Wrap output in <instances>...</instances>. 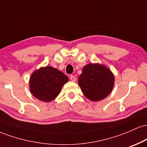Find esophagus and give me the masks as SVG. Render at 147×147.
I'll return each instance as SVG.
<instances>
[{
    "instance_id": "34e87169",
    "label": "esophagus",
    "mask_w": 147,
    "mask_h": 147,
    "mask_svg": "<svg viewBox=\"0 0 147 147\" xmlns=\"http://www.w3.org/2000/svg\"><path fill=\"white\" fill-rule=\"evenodd\" d=\"M70 80H71L72 82H75V81H76V77H75V76H73V75L70 76Z\"/></svg>"
}]
</instances>
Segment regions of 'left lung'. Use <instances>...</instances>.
<instances>
[{
	"mask_svg": "<svg viewBox=\"0 0 147 147\" xmlns=\"http://www.w3.org/2000/svg\"><path fill=\"white\" fill-rule=\"evenodd\" d=\"M78 84L84 95L92 102H98L110 95L114 86L113 73L106 65L88 63L78 77Z\"/></svg>",
	"mask_w": 147,
	"mask_h": 147,
	"instance_id": "1",
	"label": "left lung"
}]
</instances>
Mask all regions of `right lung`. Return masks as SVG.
Listing matches in <instances>:
<instances>
[{
	"label": "right lung",
	"instance_id": "add662e5",
	"mask_svg": "<svg viewBox=\"0 0 147 147\" xmlns=\"http://www.w3.org/2000/svg\"><path fill=\"white\" fill-rule=\"evenodd\" d=\"M68 77L52 66L41 67L34 70L29 81L31 93L42 102H50L59 95Z\"/></svg>",
	"mask_w": 147,
	"mask_h": 147
}]
</instances>
